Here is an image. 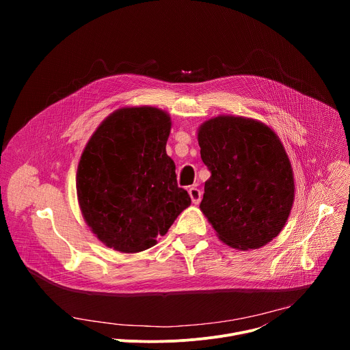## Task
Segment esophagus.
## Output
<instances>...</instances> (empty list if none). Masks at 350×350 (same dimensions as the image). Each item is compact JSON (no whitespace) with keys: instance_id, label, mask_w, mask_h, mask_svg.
<instances>
[{"instance_id":"obj_1","label":"esophagus","mask_w":350,"mask_h":350,"mask_svg":"<svg viewBox=\"0 0 350 350\" xmlns=\"http://www.w3.org/2000/svg\"><path fill=\"white\" fill-rule=\"evenodd\" d=\"M188 193H189V196H191V201H192V204H193V205H198L199 202H201V199H202V192L199 191L198 188L191 187V188L188 189Z\"/></svg>"}]
</instances>
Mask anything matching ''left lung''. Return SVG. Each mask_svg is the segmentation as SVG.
<instances>
[{"label":"left lung","mask_w":350,"mask_h":350,"mask_svg":"<svg viewBox=\"0 0 350 350\" xmlns=\"http://www.w3.org/2000/svg\"><path fill=\"white\" fill-rule=\"evenodd\" d=\"M211 172L199 208L220 241L249 251L284 228L295 198L293 172L278 135L265 123L219 115L198 129Z\"/></svg>","instance_id":"8db88e82"}]
</instances>
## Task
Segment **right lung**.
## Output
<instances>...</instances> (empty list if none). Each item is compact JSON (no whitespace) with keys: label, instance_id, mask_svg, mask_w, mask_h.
Wrapping results in <instances>:
<instances>
[{"label":"right lung","instance_id":"obj_1","mask_svg":"<svg viewBox=\"0 0 350 350\" xmlns=\"http://www.w3.org/2000/svg\"><path fill=\"white\" fill-rule=\"evenodd\" d=\"M167 112L126 107L96 127L80 157L76 189L81 215L108 247L137 254L157 245L191 205L166 154Z\"/></svg>","mask_w":350,"mask_h":350}]
</instances>
